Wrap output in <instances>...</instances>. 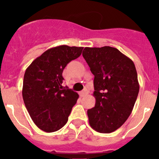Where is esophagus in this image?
<instances>
[{
  "mask_svg": "<svg viewBox=\"0 0 159 159\" xmlns=\"http://www.w3.org/2000/svg\"><path fill=\"white\" fill-rule=\"evenodd\" d=\"M86 94H88V92L86 91H82L80 92V96H81V97H84Z\"/></svg>",
  "mask_w": 159,
  "mask_h": 159,
  "instance_id": "esophagus-1",
  "label": "esophagus"
}]
</instances>
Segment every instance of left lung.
<instances>
[{"mask_svg":"<svg viewBox=\"0 0 159 159\" xmlns=\"http://www.w3.org/2000/svg\"><path fill=\"white\" fill-rule=\"evenodd\" d=\"M82 55L94 75L95 105L87 112L90 126L98 132H113L128 119L139 94L134 64L109 46L86 47Z\"/></svg>","mask_w":159,"mask_h":159,"instance_id":"left-lung-1","label":"left lung"}]
</instances>
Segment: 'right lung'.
Masks as SVG:
<instances>
[{
	"mask_svg": "<svg viewBox=\"0 0 159 159\" xmlns=\"http://www.w3.org/2000/svg\"><path fill=\"white\" fill-rule=\"evenodd\" d=\"M82 47L61 45L44 51L25 70L22 96L34 124L46 132L61 129L68 120L78 93L63 87L62 72L78 58Z\"/></svg>",
	"mask_w": 159,
	"mask_h": 159,
	"instance_id": "1",
	"label": "right lung"
}]
</instances>
